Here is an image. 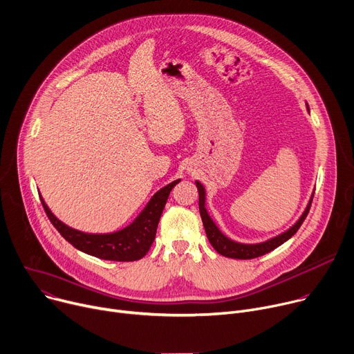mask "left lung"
I'll return each mask as SVG.
<instances>
[{
  "mask_svg": "<svg viewBox=\"0 0 354 354\" xmlns=\"http://www.w3.org/2000/svg\"><path fill=\"white\" fill-rule=\"evenodd\" d=\"M306 109L309 111L308 104H306ZM196 186H198V190H199V212H201L205 232H206V236H207L210 244L213 245V248L218 254H221L224 257H229V259H236V260H251V259H255V257L264 255V254L275 250L281 244H283L286 240L291 239L298 232V229L301 227V224L304 223L305 217L308 216L310 205H312V199H313V194H312V196L309 199V203L306 205V209L304 210L302 216L297 220L294 226L289 227L286 232H283V233H281V234H278V236H275L270 240H266L263 243L243 244V243H237V241L229 239L227 236H224L218 230V227L216 226V223L212 220V217L209 216L207 209H206V190H205L203 185L199 180H196Z\"/></svg>",
  "mask_w": 354,
  "mask_h": 354,
  "instance_id": "8db88e82",
  "label": "left lung"
}]
</instances>
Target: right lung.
Here are the masks:
<instances>
[{
	"instance_id": "1",
	"label": "right lung",
	"mask_w": 354,
	"mask_h": 354,
	"mask_svg": "<svg viewBox=\"0 0 354 354\" xmlns=\"http://www.w3.org/2000/svg\"><path fill=\"white\" fill-rule=\"evenodd\" d=\"M178 182H180V179L174 180L169 185L164 186L162 189H159L130 226H127L122 230H118L114 233H106V234L83 233L66 226L65 223L60 221L50 212V209L48 207V205L45 203L41 195L39 198L55 229L75 248L88 255L97 257V259H102V260L137 261L142 259L151 248L155 240L160 214H162V210L167 205L172 187Z\"/></svg>"
}]
</instances>
